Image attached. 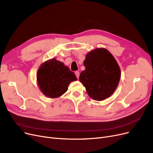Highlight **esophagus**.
Returning <instances> with one entry per match:
<instances>
[{"label":"esophagus","mask_w":153,"mask_h":153,"mask_svg":"<svg viewBox=\"0 0 153 153\" xmlns=\"http://www.w3.org/2000/svg\"><path fill=\"white\" fill-rule=\"evenodd\" d=\"M75 75H76V78L78 79V78H79V76H80V73L78 72V71H76V72H75Z\"/></svg>","instance_id":"34e87169"}]
</instances>
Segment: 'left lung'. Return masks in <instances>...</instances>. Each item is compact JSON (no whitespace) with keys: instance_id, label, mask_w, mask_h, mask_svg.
Returning a JSON list of instances; mask_svg holds the SVG:
<instances>
[{"instance_id":"obj_1","label":"left lung","mask_w":153,"mask_h":153,"mask_svg":"<svg viewBox=\"0 0 153 153\" xmlns=\"http://www.w3.org/2000/svg\"><path fill=\"white\" fill-rule=\"evenodd\" d=\"M85 68L79 80L92 99L102 101L112 95L116 89L121 69L113 55L105 48H96L88 53L84 62Z\"/></svg>"}]
</instances>
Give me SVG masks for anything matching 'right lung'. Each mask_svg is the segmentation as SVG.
<instances>
[{"mask_svg": "<svg viewBox=\"0 0 153 153\" xmlns=\"http://www.w3.org/2000/svg\"><path fill=\"white\" fill-rule=\"evenodd\" d=\"M41 92L49 98H58L67 91L70 82L77 80L75 73L62 62L52 59L41 66L37 73Z\"/></svg>", "mask_w": 153, "mask_h": 153, "instance_id": "1", "label": "right lung"}]
</instances>
